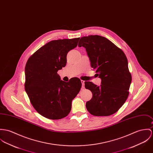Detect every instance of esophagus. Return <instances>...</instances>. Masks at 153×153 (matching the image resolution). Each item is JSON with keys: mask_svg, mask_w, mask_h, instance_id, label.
Returning a JSON list of instances; mask_svg holds the SVG:
<instances>
[{"mask_svg": "<svg viewBox=\"0 0 153 153\" xmlns=\"http://www.w3.org/2000/svg\"><path fill=\"white\" fill-rule=\"evenodd\" d=\"M81 83H82V88H84V87H85V81L83 80H81Z\"/></svg>", "mask_w": 153, "mask_h": 153, "instance_id": "34e87169", "label": "esophagus"}]
</instances>
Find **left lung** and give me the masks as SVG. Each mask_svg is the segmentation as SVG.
Listing matches in <instances>:
<instances>
[{"label": "left lung", "mask_w": 153, "mask_h": 153, "mask_svg": "<svg viewBox=\"0 0 153 153\" xmlns=\"http://www.w3.org/2000/svg\"><path fill=\"white\" fill-rule=\"evenodd\" d=\"M78 47L86 49L91 67L101 79L100 86L85 82L93 95L86 103L88 111L97 116L114 114L125 103L131 82L126 56L108 39L97 35L81 37Z\"/></svg>", "instance_id": "obj_1"}]
</instances>
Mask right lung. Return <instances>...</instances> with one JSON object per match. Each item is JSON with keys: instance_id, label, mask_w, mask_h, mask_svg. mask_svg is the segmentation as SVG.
<instances>
[{"instance_id": "right-lung-1", "label": "right lung", "mask_w": 153, "mask_h": 153, "mask_svg": "<svg viewBox=\"0 0 153 153\" xmlns=\"http://www.w3.org/2000/svg\"><path fill=\"white\" fill-rule=\"evenodd\" d=\"M80 38L59 39L47 42L31 56L25 67V91L34 108L50 119H60L71 110L72 100L82 83L76 77L66 82L57 74L65 67L67 56Z\"/></svg>"}]
</instances>
